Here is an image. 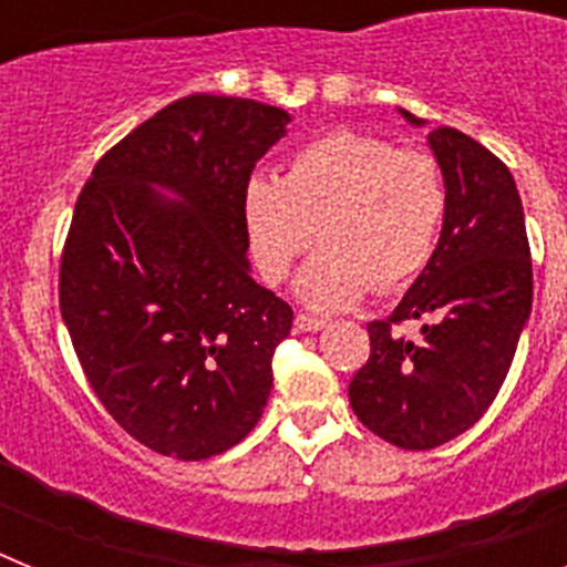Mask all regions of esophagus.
<instances>
[{"label": "esophagus", "mask_w": 567, "mask_h": 567, "mask_svg": "<svg viewBox=\"0 0 567 567\" xmlns=\"http://www.w3.org/2000/svg\"><path fill=\"white\" fill-rule=\"evenodd\" d=\"M323 327H327V320L323 318H315V315L307 312L295 315V329H298V332H320Z\"/></svg>", "instance_id": "esophagus-1"}]
</instances>
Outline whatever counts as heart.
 Here are the masks:
<instances>
[{
	"label": "heart",
	"instance_id": "obj_1",
	"mask_svg": "<svg viewBox=\"0 0 567 567\" xmlns=\"http://www.w3.org/2000/svg\"><path fill=\"white\" fill-rule=\"evenodd\" d=\"M449 193L429 153L354 130L300 144L280 178L252 175L244 187V227L255 267L280 284L320 240L298 278L315 309H343L372 292L412 284L432 260Z\"/></svg>",
	"mask_w": 567,
	"mask_h": 567
}]
</instances>
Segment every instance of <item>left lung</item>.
Listing matches in <instances>:
<instances>
[{"mask_svg": "<svg viewBox=\"0 0 567 567\" xmlns=\"http://www.w3.org/2000/svg\"><path fill=\"white\" fill-rule=\"evenodd\" d=\"M429 144L449 193L443 233L398 309L369 323L372 352L349 383L360 423L405 452L437 449L483 417L508 374L534 298L514 175L454 127L432 130ZM409 319L421 323L417 341L396 332Z\"/></svg>", "mask_w": 567, "mask_h": 567, "instance_id": "8db88e82", "label": "left lung"}]
</instances>
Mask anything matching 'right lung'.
<instances>
[{
    "label": "right lung",
    "mask_w": 567,
    "mask_h": 567,
    "mask_svg": "<svg viewBox=\"0 0 567 567\" xmlns=\"http://www.w3.org/2000/svg\"><path fill=\"white\" fill-rule=\"evenodd\" d=\"M287 124L272 104L193 93L110 147L79 193L64 327L99 403L164 457L227 452L267 405L292 307L249 275L244 187Z\"/></svg>",
    "instance_id": "obj_1"
}]
</instances>
